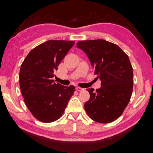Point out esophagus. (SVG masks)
Wrapping results in <instances>:
<instances>
[{
  "label": "esophagus",
  "instance_id": "obj_1",
  "mask_svg": "<svg viewBox=\"0 0 153 153\" xmlns=\"http://www.w3.org/2000/svg\"><path fill=\"white\" fill-rule=\"evenodd\" d=\"M76 89H77V91H82L83 89H82V88H79V87H77L76 88Z\"/></svg>",
  "mask_w": 153,
  "mask_h": 153
}]
</instances>
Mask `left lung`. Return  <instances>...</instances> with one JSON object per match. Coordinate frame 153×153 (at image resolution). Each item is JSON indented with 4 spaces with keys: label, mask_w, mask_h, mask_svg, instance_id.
I'll list each match as a JSON object with an SVG mask.
<instances>
[{
    "label": "left lung",
    "mask_w": 153,
    "mask_h": 153,
    "mask_svg": "<svg viewBox=\"0 0 153 153\" xmlns=\"http://www.w3.org/2000/svg\"><path fill=\"white\" fill-rule=\"evenodd\" d=\"M77 48L88 56L95 75L101 81L100 89H88L87 114L100 123L115 121L129 102L133 88V70L128 56L117 45L105 40L79 41Z\"/></svg>",
    "instance_id": "obj_1"
}]
</instances>
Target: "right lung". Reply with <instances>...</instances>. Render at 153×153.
I'll list each match as a JSON object with an SVG mask.
<instances>
[{"mask_svg":"<svg viewBox=\"0 0 153 153\" xmlns=\"http://www.w3.org/2000/svg\"><path fill=\"white\" fill-rule=\"evenodd\" d=\"M75 42L48 40L32 49L21 65L19 82L26 105L43 123L58 120L75 91L52 79L54 71Z\"/></svg>","mask_w":153,"mask_h":153,"instance_id":"right-lung-1","label":"right lung"}]
</instances>
